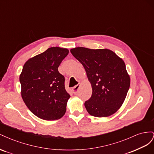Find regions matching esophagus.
<instances>
[{
	"label": "esophagus",
	"instance_id": "1",
	"mask_svg": "<svg viewBox=\"0 0 154 154\" xmlns=\"http://www.w3.org/2000/svg\"><path fill=\"white\" fill-rule=\"evenodd\" d=\"M80 83H78V85H75L72 88V92H73L74 94H76V93L78 92L79 88H80Z\"/></svg>",
	"mask_w": 154,
	"mask_h": 154
}]
</instances>
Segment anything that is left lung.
<instances>
[{"mask_svg": "<svg viewBox=\"0 0 154 154\" xmlns=\"http://www.w3.org/2000/svg\"><path fill=\"white\" fill-rule=\"evenodd\" d=\"M71 53L84 67L92 94L85 102L88 113L98 118L108 117L123 105L130 79L125 63L112 51L78 47Z\"/></svg>", "mask_w": 154, "mask_h": 154, "instance_id": "obj_1", "label": "left lung"}]
</instances>
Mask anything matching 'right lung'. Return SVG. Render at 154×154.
<instances>
[{"label":"right lung","mask_w":154,"mask_h":154,"mask_svg":"<svg viewBox=\"0 0 154 154\" xmlns=\"http://www.w3.org/2000/svg\"><path fill=\"white\" fill-rule=\"evenodd\" d=\"M68 53L66 48H50L29 58L23 67L20 75L22 100L40 119L56 120L66 113L70 95L58 68Z\"/></svg>","instance_id":"1"}]
</instances>
